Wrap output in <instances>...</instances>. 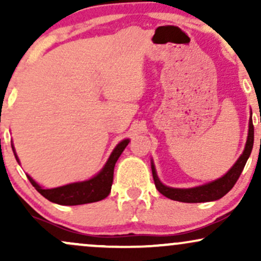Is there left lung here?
<instances>
[{
    "mask_svg": "<svg viewBox=\"0 0 261 261\" xmlns=\"http://www.w3.org/2000/svg\"><path fill=\"white\" fill-rule=\"evenodd\" d=\"M254 143V125L251 119L249 120V134H248V140L245 143L244 152L242 153L238 161L236 162L234 166L230 168L227 174H224L222 178L217 179V180L208 182V184L201 185V187L191 188V189H175L169 188L163 185L158 179L155 174L154 166L152 164V175H153L154 185L157 190L160 191L162 195L167 196L168 199L175 200V201L181 202H206V201H214L223 197L227 193L234 187V184L238 180L239 175L243 172L245 163H247L248 158L251 153Z\"/></svg>",
    "mask_w": 261,
    "mask_h": 261,
    "instance_id": "left-lung-1",
    "label": "left lung"
}]
</instances>
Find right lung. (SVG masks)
I'll list each match as a JSON object with an SVG mask.
<instances>
[{"mask_svg":"<svg viewBox=\"0 0 261 261\" xmlns=\"http://www.w3.org/2000/svg\"><path fill=\"white\" fill-rule=\"evenodd\" d=\"M127 143L128 140L121 141L113 151L112 155L109 157L104 168L99 172V174H97L94 178L89 179V180L73 182V184H68L65 185V187L55 189H43L40 185H38L37 182L33 180L31 176H28L29 181L32 182L33 187L37 189L45 199H47L51 202L59 203V205L72 206L100 201V200L106 199L109 195L114 178V167H115L116 161L120 157V154L127 146ZM14 155H16V153H14ZM16 158L18 161L17 155Z\"/></svg>","mask_w":261,"mask_h":261,"instance_id":"obj_1","label":"right lung"}]
</instances>
